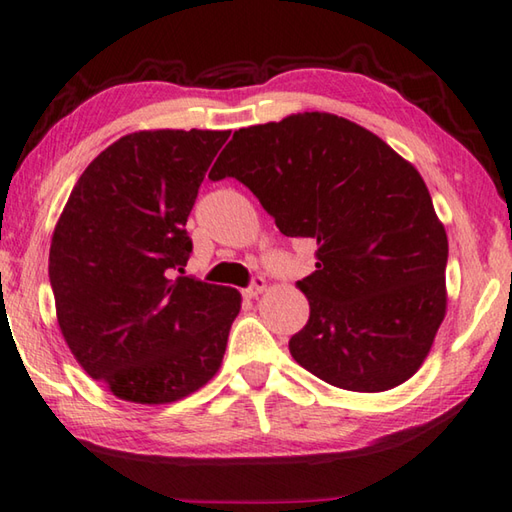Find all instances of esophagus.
<instances>
[{
  "label": "esophagus",
  "instance_id": "esophagus-1",
  "mask_svg": "<svg viewBox=\"0 0 512 512\" xmlns=\"http://www.w3.org/2000/svg\"><path fill=\"white\" fill-rule=\"evenodd\" d=\"M263 290H265V279H263V276H254V279H251V283L247 285V288L242 290V294H245V297H249V299H254Z\"/></svg>",
  "mask_w": 512,
  "mask_h": 512
}]
</instances>
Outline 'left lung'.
I'll return each instance as SVG.
<instances>
[{
    "mask_svg": "<svg viewBox=\"0 0 512 512\" xmlns=\"http://www.w3.org/2000/svg\"><path fill=\"white\" fill-rule=\"evenodd\" d=\"M209 177H236L283 236L317 240L299 281L303 369L378 393L414 375L445 317L447 236L418 170L362 125L326 112L233 132Z\"/></svg>",
    "mask_w": 512,
    "mask_h": 512,
    "instance_id": "1",
    "label": "left lung"
}]
</instances>
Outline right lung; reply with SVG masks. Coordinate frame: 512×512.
I'll return each instance as SVG.
<instances>
[{
	"label": "right lung",
	"mask_w": 512,
	"mask_h": 512,
	"mask_svg": "<svg viewBox=\"0 0 512 512\" xmlns=\"http://www.w3.org/2000/svg\"><path fill=\"white\" fill-rule=\"evenodd\" d=\"M229 134H125L85 168L53 231L62 337L116 398L175 402L220 369L240 292L182 274L193 251L186 220Z\"/></svg>",
	"instance_id": "right-lung-1"
}]
</instances>
